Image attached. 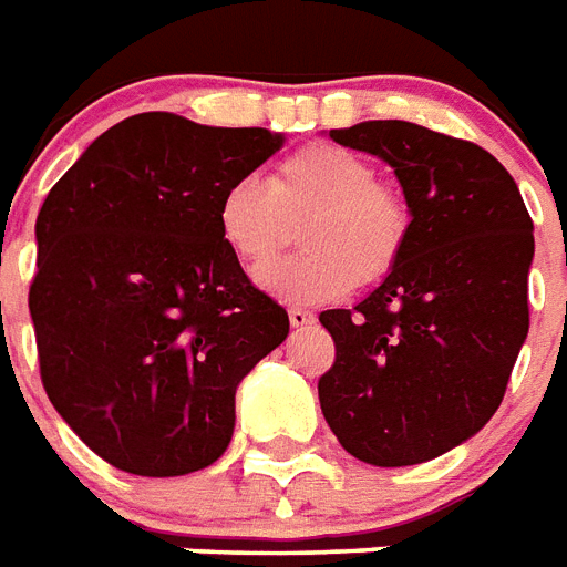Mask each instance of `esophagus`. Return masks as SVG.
Wrapping results in <instances>:
<instances>
[{"label":"esophagus","instance_id":"1","mask_svg":"<svg viewBox=\"0 0 567 567\" xmlns=\"http://www.w3.org/2000/svg\"><path fill=\"white\" fill-rule=\"evenodd\" d=\"M289 324L292 328H310V324H316V316L310 310H305V307H292L289 310Z\"/></svg>","mask_w":567,"mask_h":567}]
</instances>
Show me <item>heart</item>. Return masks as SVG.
I'll list each match as a JSON object with an SVG mask.
<instances>
[{"label":"heart","instance_id":"b5f03b06","mask_svg":"<svg viewBox=\"0 0 567 567\" xmlns=\"http://www.w3.org/2000/svg\"><path fill=\"white\" fill-rule=\"evenodd\" d=\"M307 216L305 255L257 271V284L287 305L337 301L354 284L383 280L404 257L410 239L404 198L378 184V169L365 157L328 143L280 161L269 187L251 175L230 181L216 207L219 237L251 269L278 255L292 221Z\"/></svg>","mask_w":567,"mask_h":567}]
</instances>
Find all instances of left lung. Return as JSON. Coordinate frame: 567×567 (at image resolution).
<instances>
[{"mask_svg": "<svg viewBox=\"0 0 567 567\" xmlns=\"http://www.w3.org/2000/svg\"><path fill=\"white\" fill-rule=\"evenodd\" d=\"M328 137L395 169L410 239L354 310L319 316L337 342L321 412L362 463H427L480 433L504 401L529 330L533 219L513 175L474 143L401 120Z\"/></svg>", "mask_w": 567, "mask_h": 567, "instance_id": "left-lung-1", "label": "left lung"}]
</instances>
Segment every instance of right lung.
<instances>
[{
    "mask_svg": "<svg viewBox=\"0 0 567 567\" xmlns=\"http://www.w3.org/2000/svg\"><path fill=\"white\" fill-rule=\"evenodd\" d=\"M280 146L266 128L137 113L93 140L40 207V378L113 468L181 477L216 463L237 386L287 339V310L251 287L216 225L225 187Z\"/></svg>",
    "mask_w": 567,
    "mask_h": 567,
    "instance_id": "add662e5",
    "label": "right lung"
}]
</instances>
